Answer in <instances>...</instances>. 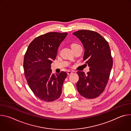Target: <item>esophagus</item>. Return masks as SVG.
<instances>
[{
  "mask_svg": "<svg viewBox=\"0 0 131 131\" xmlns=\"http://www.w3.org/2000/svg\"><path fill=\"white\" fill-rule=\"evenodd\" d=\"M67 74H71L72 73V71H70V70H68V71H67Z\"/></svg>",
  "mask_w": 131,
  "mask_h": 131,
  "instance_id": "34e87169",
  "label": "esophagus"
}]
</instances>
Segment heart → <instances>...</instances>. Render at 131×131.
Segmentation results:
<instances>
[{
  "label": "heart",
  "instance_id": "1",
  "mask_svg": "<svg viewBox=\"0 0 131 131\" xmlns=\"http://www.w3.org/2000/svg\"><path fill=\"white\" fill-rule=\"evenodd\" d=\"M77 45H78L77 44V43H72V44L71 45V48H72V47H74V46H77Z\"/></svg>",
  "mask_w": 131,
  "mask_h": 131
}]
</instances>
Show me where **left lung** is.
Returning <instances> with one entry per match:
<instances>
[{
    "instance_id": "left-lung-1",
    "label": "left lung",
    "mask_w": 131,
    "mask_h": 131,
    "mask_svg": "<svg viewBox=\"0 0 131 131\" xmlns=\"http://www.w3.org/2000/svg\"><path fill=\"white\" fill-rule=\"evenodd\" d=\"M72 34L82 42L84 49L83 60L90 68L86 74L77 71L79 77L76 84L77 90L85 98L97 97L105 90L113 67L109 44L95 31L82 29Z\"/></svg>"
}]
</instances>
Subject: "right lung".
I'll return each instance as SVG.
<instances>
[{"mask_svg":"<svg viewBox=\"0 0 131 131\" xmlns=\"http://www.w3.org/2000/svg\"><path fill=\"white\" fill-rule=\"evenodd\" d=\"M67 35V32H57L40 35L31 42L25 54L23 67L26 79L34 94L43 101H54L61 95L67 74L61 71L55 75L52 73L51 65Z\"/></svg>","mask_w":131,"mask_h":131,"instance_id":"obj_1","label":"right lung"}]
</instances>
